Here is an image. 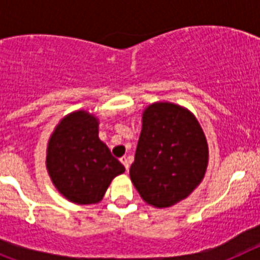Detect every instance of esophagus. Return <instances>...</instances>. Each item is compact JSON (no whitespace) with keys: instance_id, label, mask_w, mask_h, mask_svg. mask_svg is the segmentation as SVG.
Wrapping results in <instances>:
<instances>
[{"instance_id":"obj_1","label":"esophagus","mask_w":260,"mask_h":260,"mask_svg":"<svg viewBox=\"0 0 260 260\" xmlns=\"http://www.w3.org/2000/svg\"><path fill=\"white\" fill-rule=\"evenodd\" d=\"M121 160V162L123 164V167H125L126 171H128V168H130V158L127 157V156H122V157L119 158Z\"/></svg>"}]
</instances>
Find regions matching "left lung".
<instances>
[{
	"label": "left lung",
	"mask_w": 260,
	"mask_h": 260,
	"mask_svg": "<svg viewBox=\"0 0 260 260\" xmlns=\"http://www.w3.org/2000/svg\"><path fill=\"white\" fill-rule=\"evenodd\" d=\"M207 165V139L187 108L157 102L143 110L130 178L147 204L168 208L186 199L202 182Z\"/></svg>",
	"instance_id": "1"
}]
</instances>
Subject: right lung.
I'll list each match as a JSON object with an SVG mask.
<instances>
[{
	"instance_id": "1",
	"label": "right lung",
	"mask_w": 260,
	"mask_h": 260,
	"mask_svg": "<svg viewBox=\"0 0 260 260\" xmlns=\"http://www.w3.org/2000/svg\"><path fill=\"white\" fill-rule=\"evenodd\" d=\"M45 164L54 187L75 204L99 203L114 177L125 172L99 138V118L87 110L71 112L57 123Z\"/></svg>"
}]
</instances>
